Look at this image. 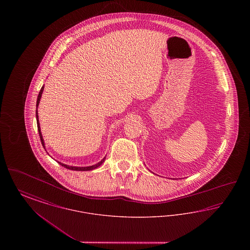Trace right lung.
Wrapping results in <instances>:
<instances>
[{"label":"right lung","mask_w":250,"mask_h":250,"mask_svg":"<svg viewBox=\"0 0 250 250\" xmlns=\"http://www.w3.org/2000/svg\"><path fill=\"white\" fill-rule=\"evenodd\" d=\"M43 90H44V86H42V88H41V90H40V92H39V94H38V96H37V100H36V123H37V129H38V133H39V137H40V141H41V143H42V145H43V147L45 148V143H44V140H43V137H42V134H41V129H40V125H39V120H38V112H37V107H38V105H39V102H40V99H41V96H42V93H43ZM105 159H106V156L100 161V162H98V163H96L95 165H93V166H89V167H73V166H68V165H65V164H62V163H61V162H58L60 165H62V167H66V168H68V169H71V170H92V169H95L96 167H98L99 166H101L102 165V163L105 161Z\"/></svg>","instance_id":"add662e5"}]
</instances>
